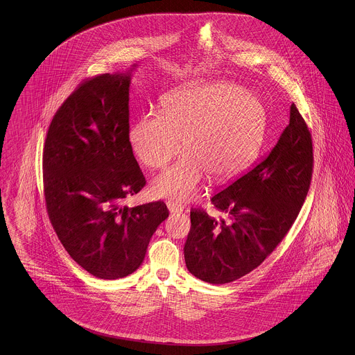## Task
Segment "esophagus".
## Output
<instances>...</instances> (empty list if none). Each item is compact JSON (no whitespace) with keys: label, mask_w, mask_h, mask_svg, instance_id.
I'll return each instance as SVG.
<instances>
[{"label":"esophagus","mask_w":355,"mask_h":355,"mask_svg":"<svg viewBox=\"0 0 355 355\" xmlns=\"http://www.w3.org/2000/svg\"><path fill=\"white\" fill-rule=\"evenodd\" d=\"M166 205H168L170 213H181V211H184V206L181 203L168 201Z\"/></svg>","instance_id":"obj_1"}]
</instances>
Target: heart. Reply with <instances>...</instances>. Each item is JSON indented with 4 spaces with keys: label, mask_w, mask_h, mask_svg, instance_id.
<instances>
[{
    "label": "heart",
    "mask_w": 355,
    "mask_h": 355,
    "mask_svg": "<svg viewBox=\"0 0 355 355\" xmlns=\"http://www.w3.org/2000/svg\"><path fill=\"white\" fill-rule=\"evenodd\" d=\"M266 112L257 97L229 83L186 85L166 94L162 112L141 116L129 129L139 161L162 169L181 150L185 155L153 182L157 197L191 201L206 175L229 182L261 152Z\"/></svg>",
    "instance_id": "b5f03b06"
}]
</instances>
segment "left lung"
<instances>
[{"label":"left lung","mask_w":355,"mask_h":355,"mask_svg":"<svg viewBox=\"0 0 355 355\" xmlns=\"http://www.w3.org/2000/svg\"><path fill=\"white\" fill-rule=\"evenodd\" d=\"M313 165L310 130L291 103L290 122L269 154L211 197L226 218L191 209L184 248L187 270L201 281L222 285L258 268L297 220Z\"/></svg>","instance_id":"1"}]
</instances>
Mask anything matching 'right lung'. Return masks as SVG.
Instances as JSON below:
<instances>
[{
    "mask_svg": "<svg viewBox=\"0 0 355 355\" xmlns=\"http://www.w3.org/2000/svg\"><path fill=\"white\" fill-rule=\"evenodd\" d=\"M130 71L78 85L51 119L42 153L51 226L69 255L101 279L137 270L169 217L161 201L122 205L146 185L129 141Z\"/></svg>",
    "mask_w": 355,
    "mask_h": 355,
    "instance_id": "add662e5",
    "label": "right lung"
}]
</instances>
